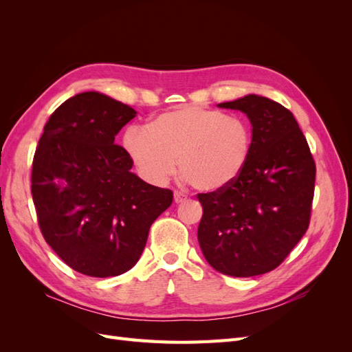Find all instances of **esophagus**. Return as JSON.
<instances>
[{
  "label": "esophagus",
  "mask_w": 352,
  "mask_h": 352,
  "mask_svg": "<svg viewBox=\"0 0 352 352\" xmlns=\"http://www.w3.org/2000/svg\"><path fill=\"white\" fill-rule=\"evenodd\" d=\"M188 199V195H185L184 192H180V190H175V201L177 202H185Z\"/></svg>",
  "instance_id": "obj_1"
}]
</instances>
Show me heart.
Masks as SVG:
<instances>
[{
  "label": "heart",
  "mask_w": 352,
  "mask_h": 352,
  "mask_svg": "<svg viewBox=\"0 0 352 352\" xmlns=\"http://www.w3.org/2000/svg\"><path fill=\"white\" fill-rule=\"evenodd\" d=\"M122 146L146 182L163 185L180 173L199 190H219L235 182L247 166L252 132L241 117L199 105L158 114L142 126H129Z\"/></svg>",
  "instance_id": "1"
}]
</instances>
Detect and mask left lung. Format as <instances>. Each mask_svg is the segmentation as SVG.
<instances>
[{"mask_svg":"<svg viewBox=\"0 0 352 352\" xmlns=\"http://www.w3.org/2000/svg\"><path fill=\"white\" fill-rule=\"evenodd\" d=\"M252 124L247 166L226 188L198 194V242L212 269L250 278L274 270L310 225L316 163L294 114L260 95L219 104Z\"/></svg>","mask_w":352,"mask_h":352,"instance_id":"left-lung-1","label":"left lung"}]
</instances>
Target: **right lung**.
Returning a JSON list of instances; mask_svg holds the SVG:
<instances>
[{
    "mask_svg": "<svg viewBox=\"0 0 352 352\" xmlns=\"http://www.w3.org/2000/svg\"><path fill=\"white\" fill-rule=\"evenodd\" d=\"M136 111L98 92L74 95L51 114L32 163L42 236L69 267L92 278L131 270L170 189L131 172L116 135Z\"/></svg>",
    "mask_w": 352,
    "mask_h": 352,
    "instance_id": "1",
    "label": "right lung"
}]
</instances>
